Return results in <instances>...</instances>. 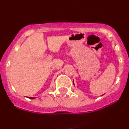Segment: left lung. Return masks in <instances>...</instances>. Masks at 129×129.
I'll return each instance as SVG.
<instances>
[{"mask_svg":"<svg viewBox=\"0 0 129 129\" xmlns=\"http://www.w3.org/2000/svg\"><path fill=\"white\" fill-rule=\"evenodd\" d=\"M73 84H74V82H73Z\"/></svg>","mask_w":129,"mask_h":129,"instance_id":"1","label":"left lung"}]
</instances>
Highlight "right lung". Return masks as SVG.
Instances as JSON below:
<instances>
[{
    "label": "right lung",
    "instance_id": "1",
    "mask_svg": "<svg viewBox=\"0 0 129 129\" xmlns=\"http://www.w3.org/2000/svg\"><path fill=\"white\" fill-rule=\"evenodd\" d=\"M29 99H34V98H31V97H29Z\"/></svg>",
    "mask_w": 129,
    "mask_h": 129
}]
</instances>
